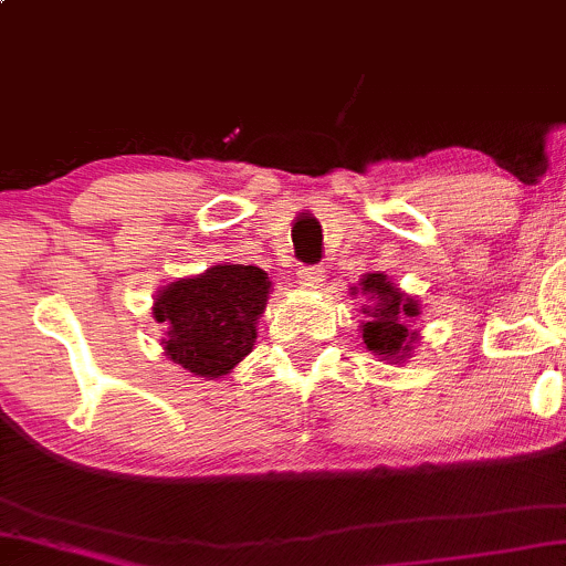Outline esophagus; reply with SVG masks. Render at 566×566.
<instances>
[{"instance_id": "34e87169", "label": "esophagus", "mask_w": 566, "mask_h": 566, "mask_svg": "<svg viewBox=\"0 0 566 566\" xmlns=\"http://www.w3.org/2000/svg\"><path fill=\"white\" fill-rule=\"evenodd\" d=\"M297 279H301L303 287H308V290H318V287H322V284H324L326 274H324L322 265H303V269L297 271Z\"/></svg>"}]
</instances>
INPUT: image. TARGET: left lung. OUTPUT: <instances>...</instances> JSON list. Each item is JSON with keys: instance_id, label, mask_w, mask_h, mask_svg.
Wrapping results in <instances>:
<instances>
[{"instance_id": "8db88e82", "label": "left lung", "mask_w": 566, "mask_h": 566, "mask_svg": "<svg viewBox=\"0 0 566 566\" xmlns=\"http://www.w3.org/2000/svg\"><path fill=\"white\" fill-rule=\"evenodd\" d=\"M358 290L371 301L369 305H360L364 322L358 329L366 350L387 364H406L421 339L419 332L411 329L413 318H419L421 313L419 301L406 295L387 274H364L358 287H350V295H358Z\"/></svg>"}]
</instances>
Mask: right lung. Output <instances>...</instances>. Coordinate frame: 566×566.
<instances>
[{
    "label": "right lung",
    "instance_id": "add662e5",
    "mask_svg": "<svg viewBox=\"0 0 566 566\" xmlns=\"http://www.w3.org/2000/svg\"><path fill=\"white\" fill-rule=\"evenodd\" d=\"M269 295V274L242 263H218L163 284L153 301V318L168 329L163 353L195 377H227L253 353Z\"/></svg>",
    "mask_w": 566,
    "mask_h": 566
}]
</instances>
